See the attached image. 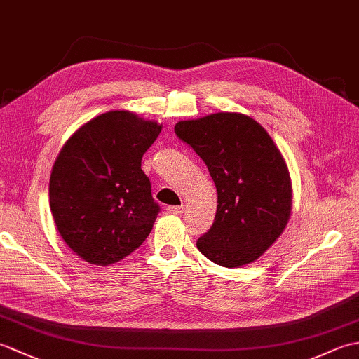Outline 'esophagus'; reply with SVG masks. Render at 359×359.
I'll list each match as a JSON object with an SVG mask.
<instances>
[{"label": "esophagus", "mask_w": 359, "mask_h": 359, "mask_svg": "<svg viewBox=\"0 0 359 359\" xmlns=\"http://www.w3.org/2000/svg\"><path fill=\"white\" fill-rule=\"evenodd\" d=\"M168 211L171 215H182L185 211V205H171V207H168Z\"/></svg>", "instance_id": "obj_1"}]
</instances>
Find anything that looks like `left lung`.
Masks as SVG:
<instances>
[{"label":"left lung","instance_id":"left-lung-1","mask_svg":"<svg viewBox=\"0 0 359 359\" xmlns=\"http://www.w3.org/2000/svg\"><path fill=\"white\" fill-rule=\"evenodd\" d=\"M174 133L203 160L217 189L215 224L197 248L226 269L255 262L284 231L292 211L280 151L256 120L238 112L182 120Z\"/></svg>","mask_w":359,"mask_h":359}]
</instances>
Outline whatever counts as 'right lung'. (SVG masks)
<instances>
[{"label":"right lung","mask_w":359,"mask_h":359,"mask_svg":"<svg viewBox=\"0 0 359 359\" xmlns=\"http://www.w3.org/2000/svg\"><path fill=\"white\" fill-rule=\"evenodd\" d=\"M162 125L109 111L72 134L53 163L49 203L58 233L81 259L111 265L139 248L160 211L142 157Z\"/></svg>","instance_id":"obj_1"}]
</instances>
